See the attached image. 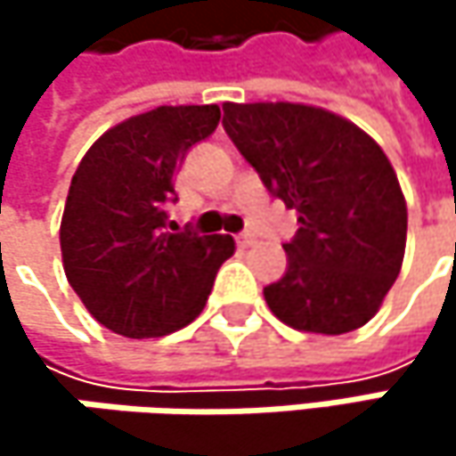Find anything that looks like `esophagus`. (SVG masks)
Returning a JSON list of instances; mask_svg holds the SVG:
<instances>
[{
	"instance_id": "obj_1",
	"label": "esophagus",
	"mask_w": 456,
	"mask_h": 456,
	"mask_svg": "<svg viewBox=\"0 0 456 456\" xmlns=\"http://www.w3.org/2000/svg\"><path fill=\"white\" fill-rule=\"evenodd\" d=\"M253 240H256V234H253V232H240V234H237V245H240V248L253 245Z\"/></svg>"
}]
</instances>
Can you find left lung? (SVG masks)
<instances>
[{
	"instance_id": "8db88e82",
	"label": "left lung",
	"mask_w": 456,
	"mask_h": 456,
	"mask_svg": "<svg viewBox=\"0 0 456 456\" xmlns=\"http://www.w3.org/2000/svg\"><path fill=\"white\" fill-rule=\"evenodd\" d=\"M224 132L272 198L298 211L288 272L264 288L272 314L343 335L378 314L407 245V203L380 144L356 124L296 102H224Z\"/></svg>"
}]
</instances>
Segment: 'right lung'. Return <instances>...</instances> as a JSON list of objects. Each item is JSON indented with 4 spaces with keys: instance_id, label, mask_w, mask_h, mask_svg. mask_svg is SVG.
<instances>
[{
    "instance_id": "right-lung-1",
    "label": "right lung",
    "mask_w": 456,
    "mask_h": 456,
    "mask_svg": "<svg viewBox=\"0 0 456 456\" xmlns=\"http://www.w3.org/2000/svg\"><path fill=\"white\" fill-rule=\"evenodd\" d=\"M219 105H163L97 139L81 158L60 224L62 266L89 314L126 338H160L198 317L229 234L168 232L174 174L219 126Z\"/></svg>"
}]
</instances>
